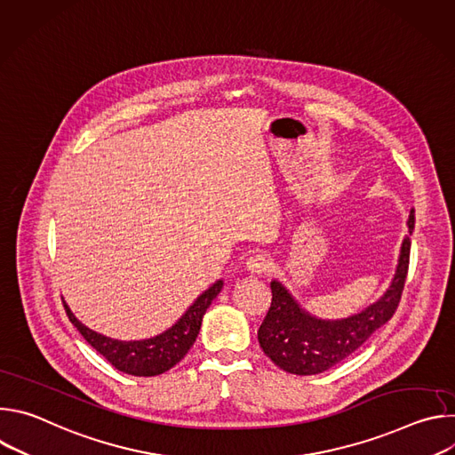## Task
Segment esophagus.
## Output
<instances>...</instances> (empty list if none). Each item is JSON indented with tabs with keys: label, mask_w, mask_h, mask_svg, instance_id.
Segmentation results:
<instances>
[{
	"label": "esophagus",
	"mask_w": 455,
	"mask_h": 455,
	"mask_svg": "<svg viewBox=\"0 0 455 455\" xmlns=\"http://www.w3.org/2000/svg\"><path fill=\"white\" fill-rule=\"evenodd\" d=\"M244 267L250 274H267L272 267V261H270V257L265 253H253L246 259Z\"/></svg>",
	"instance_id": "obj_1"
}]
</instances>
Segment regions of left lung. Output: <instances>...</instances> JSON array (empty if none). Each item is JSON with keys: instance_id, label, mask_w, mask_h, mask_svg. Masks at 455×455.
<instances>
[{"instance_id": "left-lung-1", "label": "left lung", "mask_w": 455, "mask_h": 455, "mask_svg": "<svg viewBox=\"0 0 455 455\" xmlns=\"http://www.w3.org/2000/svg\"><path fill=\"white\" fill-rule=\"evenodd\" d=\"M409 234L414 230V211L409 216ZM411 237L405 235L391 286L372 304L347 318L328 320L306 311L279 281H272V304L257 331L259 346L283 371L291 374H318L335 367L395 315L409 272Z\"/></svg>"}]
</instances>
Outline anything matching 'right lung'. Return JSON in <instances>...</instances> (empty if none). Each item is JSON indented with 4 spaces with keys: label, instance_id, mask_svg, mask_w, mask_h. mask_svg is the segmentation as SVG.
<instances>
[{
    "label": "right lung",
    "instance_id": "obj_1",
    "mask_svg": "<svg viewBox=\"0 0 455 455\" xmlns=\"http://www.w3.org/2000/svg\"><path fill=\"white\" fill-rule=\"evenodd\" d=\"M221 288L223 281L220 279L194 300L169 330L144 340H116L97 333L84 326L64 299L62 304L70 322L79 330L84 340L115 369L133 376H156L174 367L188 353L192 344L196 342L204 315Z\"/></svg>",
    "mask_w": 455,
    "mask_h": 455
}]
</instances>
